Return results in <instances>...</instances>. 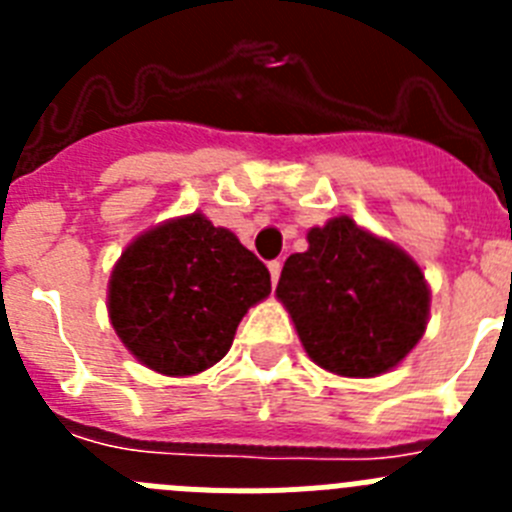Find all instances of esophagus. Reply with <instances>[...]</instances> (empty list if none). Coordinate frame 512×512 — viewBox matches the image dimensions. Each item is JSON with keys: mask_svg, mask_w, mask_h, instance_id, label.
I'll list each match as a JSON object with an SVG mask.
<instances>
[{"mask_svg": "<svg viewBox=\"0 0 512 512\" xmlns=\"http://www.w3.org/2000/svg\"><path fill=\"white\" fill-rule=\"evenodd\" d=\"M269 274H271V284H277L279 274H282V261H269Z\"/></svg>", "mask_w": 512, "mask_h": 512, "instance_id": "esophagus-1", "label": "esophagus"}]
</instances>
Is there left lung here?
I'll return each instance as SVG.
<instances>
[{"mask_svg": "<svg viewBox=\"0 0 512 512\" xmlns=\"http://www.w3.org/2000/svg\"><path fill=\"white\" fill-rule=\"evenodd\" d=\"M307 243L284 261L277 284L307 356L341 377L390 372L428 323L420 266L343 215L312 228Z\"/></svg>", "mask_w": 512, "mask_h": 512, "instance_id": "1", "label": "left lung"}]
</instances>
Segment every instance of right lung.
Returning a JSON list of instances; mask_svg holds the SVG:
<instances>
[{
	"label": "right lung",
	"instance_id": "obj_1",
	"mask_svg": "<svg viewBox=\"0 0 512 512\" xmlns=\"http://www.w3.org/2000/svg\"><path fill=\"white\" fill-rule=\"evenodd\" d=\"M271 292L269 269L205 215L135 238L110 279V320L138 361L189 377L228 354L248 307Z\"/></svg>",
	"mask_w": 512,
	"mask_h": 512
}]
</instances>
